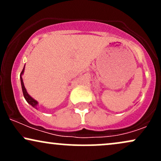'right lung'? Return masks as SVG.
Instances as JSON below:
<instances>
[{"label": "right lung", "instance_id": "add662e5", "mask_svg": "<svg viewBox=\"0 0 161 161\" xmlns=\"http://www.w3.org/2000/svg\"><path fill=\"white\" fill-rule=\"evenodd\" d=\"M24 69H25V66H24L23 69L22 70L21 74H20V81H21V86H22V90H23V96L25 97V99L26 100V101L29 103V104H31L33 108H37V105H38V101H36V100L33 99L30 95L28 94V92H26V89H25V86H24L23 84V78H22V75L24 73Z\"/></svg>", "mask_w": 161, "mask_h": 161}]
</instances>
